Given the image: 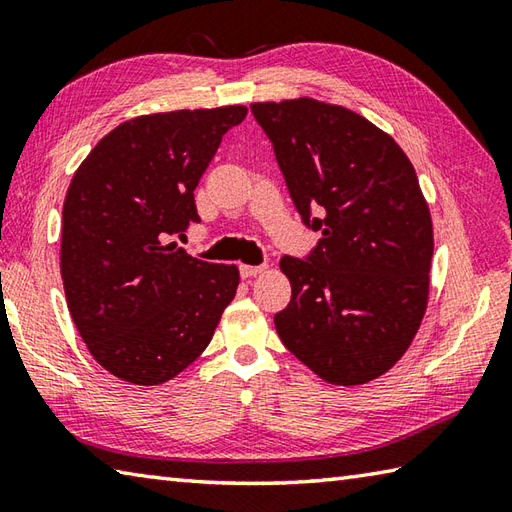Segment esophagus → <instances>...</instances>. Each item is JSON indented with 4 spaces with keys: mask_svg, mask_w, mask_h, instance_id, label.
Instances as JSON below:
<instances>
[{
    "mask_svg": "<svg viewBox=\"0 0 512 512\" xmlns=\"http://www.w3.org/2000/svg\"><path fill=\"white\" fill-rule=\"evenodd\" d=\"M266 268H268L266 264H262V266H250V264H242V266H239V273H242V277H244V279H248V277L262 275Z\"/></svg>",
    "mask_w": 512,
    "mask_h": 512,
    "instance_id": "1",
    "label": "esophagus"
}]
</instances>
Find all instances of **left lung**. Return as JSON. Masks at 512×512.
Wrapping results in <instances>:
<instances>
[{
	"mask_svg": "<svg viewBox=\"0 0 512 512\" xmlns=\"http://www.w3.org/2000/svg\"><path fill=\"white\" fill-rule=\"evenodd\" d=\"M250 110L303 222L321 231L310 262H279L292 288L279 339L325 383L365 385L400 361L427 312L433 222L416 169L343 105L299 96Z\"/></svg>",
	"mask_w": 512,
	"mask_h": 512,
	"instance_id": "obj_1",
	"label": "left lung"
}]
</instances>
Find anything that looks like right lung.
Segmentation results:
<instances>
[{"label":"right lung","instance_id":"1","mask_svg":"<svg viewBox=\"0 0 512 512\" xmlns=\"http://www.w3.org/2000/svg\"><path fill=\"white\" fill-rule=\"evenodd\" d=\"M246 105L143 114L90 151L65 193L61 279L94 361L132 385L176 378L211 343L239 286L235 264L165 237L198 222L193 191Z\"/></svg>","mask_w":512,"mask_h":512}]
</instances>
